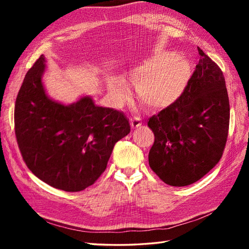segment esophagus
<instances>
[{"instance_id":"obj_1","label":"esophagus","mask_w":249,"mask_h":249,"mask_svg":"<svg viewBox=\"0 0 249 249\" xmlns=\"http://www.w3.org/2000/svg\"><path fill=\"white\" fill-rule=\"evenodd\" d=\"M130 125L133 128H138L142 125V121L138 116H134V118L130 119Z\"/></svg>"}]
</instances>
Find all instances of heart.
<instances>
[{
  "label": "heart",
  "instance_id": "b5f03b06",
  "mask_svg": "<svg viewBox=\"0 0 249 249\" xmlns=\"http://www.w3.org/2000/svg\"><path fill=\"white\" fill-rule=\"evenodd\" d=\"M192 76L189 62L173 52H161L142 62L131 71L139 99L151 108H165L176 103ZM111 98L120 104L129 93L124 78L113 77L108 82Z\"/></svg>",
  "mask_w": 249,
  "mask_h": 249
}]
</instances>
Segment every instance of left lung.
Returning a JSON list of instances; mask_svg holds the SVG:
<instances>
[{
  "mask_svg": "<svg viewBox=\"0 0 249 249\" xmlns=\"http://www.w3.org/2000/svg\"><path fill=\"white\" fill-rule=\"evenodd\" d=\"M200 60L176 103L153 115L149 163L162 182L187 186L217 165L229 131L230 106L219 66L198 47Z\"/></svg>",
  "mask_w": 249,
  "mask_h": 249,
  "instance_id": "1",
  "label": "left lung"
}]
</instances>
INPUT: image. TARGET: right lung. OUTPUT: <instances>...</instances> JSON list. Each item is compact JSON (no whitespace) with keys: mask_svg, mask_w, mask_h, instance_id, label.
Here are the masks:
<instances>
[{"mask_svg":"<svg viewBox=\"0 0 249 249\" xmlns=\"http://www.w3.org/2000/svg\"><path fill=\"white\" fill-rule=\"evenodd\" d=\"M45 62L40 55L34 63L16 98V138L37 178L57 189L81 192L106 170L114 144L129 134V121L89 96L68 106L50 99L41 81Z\"/></svg>","mask_w":249,"mask_h":249,"instance_id":"1","label":"right lung"}]
</instances>
